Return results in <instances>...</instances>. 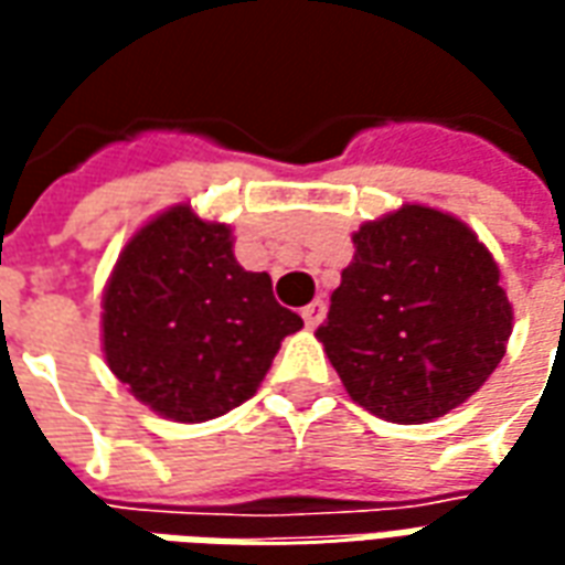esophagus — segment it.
<instances>
[{
    "instance_id": "esophagus-1",
    "label": "esophagus",
    "mask_w": 565,
    "mask_h": 565,
    "mask_svg": "<svg viewBox=\"0 0 565 565\" xmlns=\"http://www.w3.org/2000/svg\"><path fill=\"white\" fill-rule=\"evenodd\" d=\"M323 315H327V306H323V299H315V302H308V306L302 308V320H306L308 330H315V327H320V320H323Z\"/></svg>"
}]
</instances>
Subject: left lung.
<instances>
[{
  "instance_id": "8db88e82",
  "label": "left lung",
  "mask_w": 565,
  "mask_h": 565,
  "mask_svg": "<svg viewBox=\"0 0 565 565\" xmlns=\"http://www.w3.org/2000/svg\"><path fill=\"white\" fill-rule=\"evenodd\" d=\"M511 320L481 238L448 211L415 202L356 230L318 339L369 415L429 424L493 375Z\"/></svg>"
}]
</instances>
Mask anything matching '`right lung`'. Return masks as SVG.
I'll return each instance as SVG.
<instances>
[{
    "label": "right lung",
    "instance_id": "right-lung-1",
    "mask_svg": "<svg viewBox=\"0 0 565 565\" xmlns=\"http://www.w3.org/2000/svg\"><path fill=\"white\" fill-rule=\"evenodd\" d=\"M302 318L275 302L266 271L233 254V230L190 205L150 217L103 294L105 363L160 417L202 424L257 393Z\"/></svg>",
    "mask_w": 565,
    "mask_h": 565
}]
</instances>
